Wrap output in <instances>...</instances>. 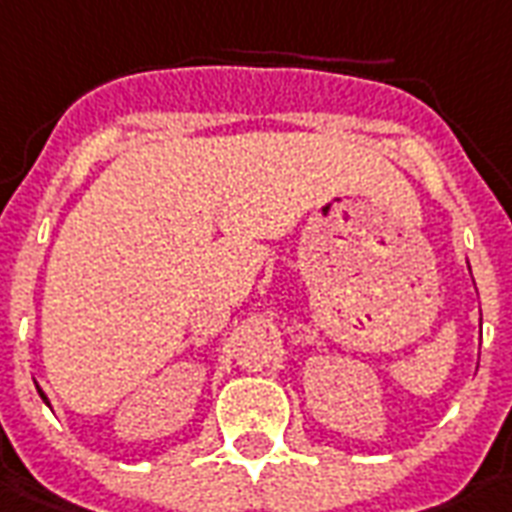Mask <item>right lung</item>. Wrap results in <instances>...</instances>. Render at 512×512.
<instances>
[{
  "label": "right lung",
  "mask_w": 512,
  "mask_h": 512,
  "mask_svg": "<svg viewBox=\"0 0 512 512\" xmlns=\"http://www.w3.org/2000/svg\"><path fill=\"white\" fill-rule=\"evenodd\" d=\"M37 392H39V397H42V400H45V405H50L48 395H45V392H42V389H39V386H37Z\"/></svg>",
  "instance_id": "add662e5"
}]
</instances>
